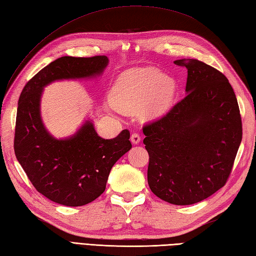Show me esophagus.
Returning a JSON list of instances; mask_svg holds the SVG:
<instances>
[{"instance_id":"obj_1","label":"esophagus","mask_w":256,"mask_h":256,"mask_svg":"<svg viewBox=\"0 0 256 256\" xmlns=\"http://www.w3.org/2000/svg\"><path fill=\"white\" fill-rule=\"evenodd\" d=\"M130 140H132V142L134 143V144H136V143H139V142H140V140H141V136H140V134H139L134 132V134H132V136H130Z\"/></svg>"}]
</instances>
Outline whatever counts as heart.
Here are the masks:
<instances>
[{
    "label": "heart",
    "mask_w": 256,
    "mask_h": 256,
    "mask_svg": "<svg viewBox=\"0 0 256 256\" xmlns=\"http://www.w3.org/2000/svg\"><path fill=\"white\" fill-rule=\"evenodd\" d=\"M176 84L156 68H134L122 72L110 90V102L118 110L134 113L140 108L146 118L162 115L170 108Z\"/></svg>",
    "instance_id": "1"
}]
</instances>
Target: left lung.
<instances>
[{"mask_svg": "<svg viewBox=\"0 0 256 256\" xmlns=\"http://www.w3.org/2000/svg\"><path fill=\"white\" fill-rule=\"evenodd\" d=\"M174 63L188 70L186 94L143 126L148 182L162 200L190 205L226 184L242 140V122L225 74L198 60Z\"/></svg>", "mask_w": 256, "mask_h": 256, "instance_id": "1", "label": "left lung"}]
</instances>
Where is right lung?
Returning <instances> with one entry per match:
<instances>
[{"instance_id": "add662e5", "label": "right lung", "mask_w": 256, "mask_h": 256, "mask_svg": "<svg viewBox=\"0 0 256 256\" xmlns=\"http://www.w3.org/2000/svg\"><path fill=\"white\" fill-rule=\"evenodd\" d=\"M108 63L105 55L63 56L36 74L20 93L15 155L36 190L55 203L81 206L94 201L104 192L112 167L132 148L128 129L114 139H103L86 122L72 138L58 140L46 132L40 117L43 86L54 80L96 76Z\"/></svg>"}]
</instances>
